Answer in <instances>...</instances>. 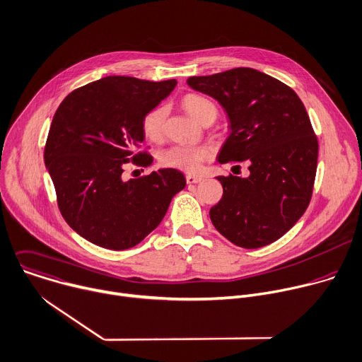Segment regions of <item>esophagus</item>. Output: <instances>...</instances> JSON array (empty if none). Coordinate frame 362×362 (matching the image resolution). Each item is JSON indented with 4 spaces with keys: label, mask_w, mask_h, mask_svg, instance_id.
Returning <instances> with one entry per match:
<instances>
[{
    "label": "esophagus",
    "mask_w": 362,
    "mask_h": 362,
    "mask_svg": "<svg viewBox=\"0 0 362 362\" xmlns=\"http://www.w3.org/2000/svg\"><path fill=\"white\" fill-rule=\"evenodd\" d=\"M185 180H187V184H197V182H201V181H202V177H198V175H187Z\"/></svg>",
    "instance_id": "1"
}]
</instances>
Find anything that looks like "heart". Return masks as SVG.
<instances>
[{
    "label": "heart",
    "instance_id": "heart-1",
    "mask_svg": "<svg viewBox=\"0 0 362 362\" xmlns=\"http://www.w3.org/2000/svg\"><path fill=\"white\" fill-rule=\"evenodd\" d=\"M187 112L201 122L209 115H216V108L212 101L199 94H187L181 100ZM167 118V107L157 105L146 112L141 119V129L150 141H160L164 135ZM211 157V150L206 146H171L160 153L163 167L175 168L187 173H197L202 163Z\"/></svg>",
    "mask_w": 362,
    "mask_h": 362
}]
</instances>
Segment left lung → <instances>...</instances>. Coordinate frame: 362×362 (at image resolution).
Returning <instances> with one entry per match:
<instances>
[{"label": "left lung", "instance_id": "left-lung-1", "mask_svg": "<svg viewBox=\"0 0 362 362\" xmlns=\"http://www.w3.org/2000/svg\"><path fill=\"white\" fill-rule=\"evenodd\" d=\"M187 83L228 114L231 132L218 161L250 164L248 178L218 177L224 194L209 209L214 227L248 250L276 241L301 218L314 189L318 139L303 101L291 87L252 68Z\"/></svg>", "mask_w": 362, "mask_h": 362}]
</instances>
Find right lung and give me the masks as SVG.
<instances>
[{"label":"right lung","instance_id":"add662e5","mask_svg":"<svg viewBox=\"0 0 362 362\" xmlns=\"http://www.w3.org/2000/svg\"><path fill=\"white\" fill-rule=\"evenodd\" d=\"M111 76L69 93L57 108L44 161L66 224L87 241L114 251L139 244L163 221L185 177L174 168L125 181L127 164L148 167L141 119L175 88Z\"/></svg>","mask_w":362,"mask_h":362}]
</instances>
